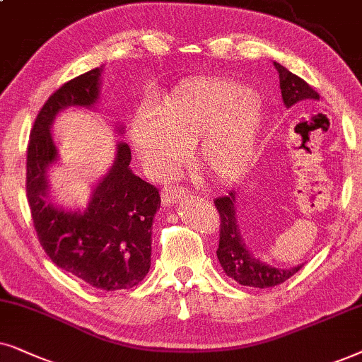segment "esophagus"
<instances>
[{"mask_svg": "<svg viewBox=\"0 0 362 362\" xmlns=\"http://www.w3.org/2000/svg\"><path fill=\"white\" fill-rule=\"evenodd\" d=\"M184 197H185V190L178 185H165L162 190V202L165 205L177 204V202L184 199Z\"/></svg>", "mask_w": 362, "mask_h": 362, "instance_id": "1", "label": "esophagus"}]
</instances>
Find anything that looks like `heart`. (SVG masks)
Here are the masks:
<instances>
[{
	"instance_id": "1",
	"label": "heart",
	"mask_w": 362,
	"mask_h": 362,
	"mask_svg": "<svg viewBox=\"0 0 362 362\" xmlns=\"http://www.w3.org/2000/svg\"><path fill=\"white\" fill-rule=\"evenodd\" d=\"M263 125L258 95L231 81H187L132 122V144L157 177L175 170L194 144V162L206 177L226 182L247 170Z\"/></svg>"
}]
</instances>
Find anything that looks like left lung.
I'll return each instance as SVG.
<instances>
[{
    "mask_svg": "<svg viewBox=\"0 0 362 362\" xmlns=\"http://www.w3.org/2000/svg\"><path fill=\"white\" fill-rule=\"evenodd\" d=\"M274 67L279 74V89H281V98L286 107H291L306 99L320 100V94L306 81L293 74L278 62H274ZM214 204L220 215V242L216 257L226 276L243 286L272 288L281 285L288 278L300 272L303 264L290 269L274 268L248 252L237 221V192L230 190L228 195L218 197L214 200Z\"/></svg>",
    "mask_w": 362,
    "mask_h": 362,
    "instance_id": "1",
    "label": "left lung"
}]
</instances>
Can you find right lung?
<instances>
[{"label":"right lung","mask_w":362,"mask_h":362,"mask_svg":"<svg viewBox=\"0 0 362 362\" xmlns=\"http://www.w3.org/2000/svg\"><path fill=\"white\" fill-rule=\"evenodd\" d=\"M95 67L49 95L33 125L26 157V197L33 223L47 257L98 290H129L151 268L152 221L160 206L156 187L134 175L131 148L117 144L114 165L93 190L88 209L64 210L49 200L47 168L57 160L51 124L71 105L93 107L99 99Z\"/></svg>","instance_id":"right-lung-1"}]
</instances>
